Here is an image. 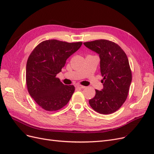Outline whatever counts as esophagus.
Segmentation results:
<instances>
[{
	"label": "esophagus",
	"mask_w": 154,
	"mask_h": 154,
	"mask_svg": "<svg viewBox=\"0 0 154 154\" xmlns=\"http://www.w3.org/2000/svg\"><path fill=\"white\" fill-rule=\"evenodd\" d=\"M75 87L76 88H84L85 87V86H83V85H81L80 84H76L75 85Z\"/></svg>",
	"instance_id": "esophagus-1"
}]
</instances>
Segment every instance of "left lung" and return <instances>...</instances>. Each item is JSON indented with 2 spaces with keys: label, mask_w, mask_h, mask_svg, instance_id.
<instances>
[{
  "label": "left lung",
  "mask_w": 154,
  "mask_h": 154,
  "mask_svg": "<svg viewBox=\"0 0 154 154\" xmlns=\"http://www.w3.org/2000/svg\"><path fill=\"white\" fill-rule=\"evenodd\" d=\"M99 54L103 88L96 90V95L88 102L92 109L102 114L117 111L128 96L132 82V71L127 54L120 46L107 40L83 43Z\"/></svg>",
  "instance_id": "obj_1"
}]
</instances>
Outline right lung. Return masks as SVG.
<instances>
[{"mask_svg":"<svg viewBox=\"0 0 154 154\" xmlns=\"http://www.w3.org/2000/svg\"><path fill=\"white\" fill-rule=\"evenodd\" d=\"M82 42L69 43L58 40L42 42L32 51L26 64V84L30 96L47 111L66 106L75 90L57 78L67 59L77 51Z\"/></svg>","mask_w":154,"mask_h":154,"instance_id":"right-lung-1","label":"right lung"}]
</instances>
